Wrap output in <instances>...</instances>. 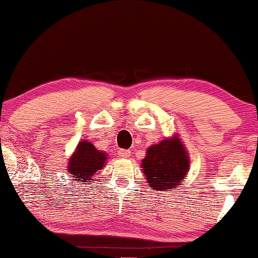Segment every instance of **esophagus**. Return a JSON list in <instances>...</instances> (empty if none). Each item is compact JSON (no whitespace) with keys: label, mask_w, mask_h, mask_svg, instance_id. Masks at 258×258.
Returning <instances> with one entry per match:
<instances>
[{"label":"esophagus","mask_w":258,"mask_h":258,"mask_svg":"<svg viewBox=\"0 0 258 258\" xmlns=\"http://www.w3.org/2000/svg\"><path fill=\"white\" fill-rule=\"evenodd\" d=\"M130 151L129 150H124V149H121L118 151V155H119V157H122V158H128L129 156H130Z\"/></svg>","instance_id":"34e87169"}]
</instances>
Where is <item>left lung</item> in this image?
<instances>
[{"label":"left lung","mask_w":258,"mask_h":258,"mask_svg":"<svg viewBox=\"0 0 258 258\" xmlns=\"http://www.w3.org/2000/svg\"><path fill=\"white\" fill-rule=\"evenodd\" d=\"M190 158L178 134L148 148L141 167L151 189L167 191L178 188L189 171Z\"/></svg>","instance_id":"left-lung-1"}]
</instances>
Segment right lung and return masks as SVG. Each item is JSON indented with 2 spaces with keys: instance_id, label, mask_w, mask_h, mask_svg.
Here are the masks:
<instances>
[{
  "instance_id": "obj_1",
  "label": "right lung",
  "mask_w": 258,
  "mask_h": 258,
  "mask_svg": "<svg viewBox=\"0 0 258 258\" xmlns=\"http://www.w3.org/2000/svg\"><path fill=\"white\" fill-rule=\"evenodd\" d=\"M107 156L105 151L97 150L89 141H80L69 158L67 171L77 182L90 183L94 181L95 172L103 169L107 163Z\"/></svg>"
}]
</instances>
